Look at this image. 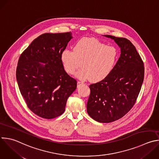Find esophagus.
Here are the masks:
<instances>
[{
    "label": "esophagus",
    "instance_id": "esophagus-1",
    "mask_svg": "<svg viewBox=\"0 0 159 159\" xmlns=\"http://www.w3.org/2000/svg\"><path fill=\"white\" fill-rule=\"evenodd\" d=\"M82 84H84V83H82V82H80V81H78V82H77V87H79L80 85H82Z\"/></svg>",
    "mask_w": 159,
    "mask_h": 159
}]
</instances>
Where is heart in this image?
Listing matches in <instances>:
<instances>
[{
	"mask_svg": "<svg viewBox=\"0 0 159 159\" xmlns=\"http://www.w3.org/2000/svg\"><path fill=\"white\" fill-rule=\"evenodd\" d=\"M118 51L95 38H82L74 45L73 50H65L61 59L66 72L74 74L82 63V69L75 76L81 80L99 82L106 78L116 64Z\"/></svg>",
	"mask_w": 159,
	"mask_h": 159,
	"instance_id": "obj_1",
	"label": "heart"
}]
</instances>
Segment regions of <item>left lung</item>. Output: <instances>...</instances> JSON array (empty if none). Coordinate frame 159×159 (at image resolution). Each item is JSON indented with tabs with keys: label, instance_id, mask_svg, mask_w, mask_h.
Wrapping results in <instances>:
<instances>
[{
	"label": "left lung",
	"instance_id": "left-lung-1",
	"mask_svg": "<svg viewBox=\"0 0 159 159\" xmlns=\"http://www.w3.org/2000/svg\"><path fill=\"white\" fill-rule=\"evenodd\" d=\"M120 48V56L111 73L91 84L87 104L88 114L98 122L109 123L125 116L133 107L144 77L143 61L127 39L104 35Z\"/></svg>",
	"mask_w": 159,
	"mask_h": 159
}]
</instances>
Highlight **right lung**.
Listing matches in <instances>:
<instances>
[{
	"mask_svg": "<svg viewBox=\"0 0 159 159\" xmlns=\"http://www.w3.org/2000/svg\"><path fill=\"white\" fill-rule=\"evenodd\" d=\"M72 33H45L34 39L18 61L16 79L28 107L37 116L50 119L62 115L77 81L62 66L61 56Z\"/></svg>",
	"mask_w": 159,
	"mask_h": 159,
	"instance_id": "obj_1",
	"label": "right lung"
}]
</instances>
